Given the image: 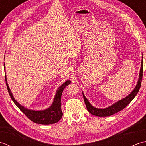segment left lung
I'll use <instances>...</instances> for the list:
<instances>
[{
  "mask_svg": "<svg viewBox=\"0 0 146 146\" xmlns=\"http://www.w3.org/2000/svg\"><path fill=\"white\" fill-rule=\"evenodd\" d=\"M143 57L142 56V61H141V66L140 69V73H139V79L137 83V85L135 86L134 90L131 92V94L126 96L125 98H123L121 100L116 102L115 103L113 104L110 106L106 107L105 108H96L94 106L90 103L88 100L86 98L83 92H82L83 98H84L85 104L86 105V108L88 111L91 114L94 115L95 116L98 117H108L112 115L119 112V111L123 110V108H125L127 105L130 104L133 99L134 98L135 95L137 94V93L140 89L141 85V82L142 79V73H143Z\"/></svg>",
  "mask_w": 146,
  "mask_h": 146,
  "instance_id": "8db88e82",
  "label": "left lung"
}]
</instances>
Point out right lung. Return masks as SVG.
Segmentation results:
<instances>
[{
	"mask_svg": "<svg viewBox=\"0 0 146 146\" xmlns=\"http://www.w3.org/2000/svg\"><path fill=\"white\" fill-rule=\"evenodd\" d=\"M4 66L5 70V80L6 82V85H7L8 92L11 96V98L12 101L14 102V103L17 105V107L22 111V112H23L25 114L29 119H30L31 120L33 121V122H35L36 123H39V124L43 125H49L56 123L61 119L62 117H63V112H62L61 108V95L64 88L71 83L70 80H67V81L63 83L60 86H59L54 95L53 102H52V103L50 107L46 108L45 110H41L28 109V108H26L25 107L23 106V105L20 104L14 98L7 82V78H6V73L5 69V63H4Z\"/></svg>",
	"mask_w": 146,
	"mask_h": 146,
	"instance_id": "1",
	"label": "right lung"
}]
</instances>
